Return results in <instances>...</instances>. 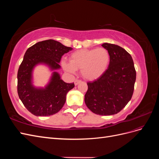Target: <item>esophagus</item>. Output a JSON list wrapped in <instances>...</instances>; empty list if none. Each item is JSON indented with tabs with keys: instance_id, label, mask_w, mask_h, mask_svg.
Returning a JSON list of instances; mask_svg holds the SVG:
<instances>
[{
	"instance_id": "1",
	"label": "esophagus",
	"mask_w": 159,
	"mask_h": 159,
	"mask_svg": "<svg viewBox=\"0 0 159 159\" xmlns=\"http://www.w3.org/2000/svg\"><path fill=\"white\" fill-rule=\"evenodd\" d=\"M81 80H75V81H74V84H75V85H78V84H80V82H81Z\"/></svg>"
}]
</instances>
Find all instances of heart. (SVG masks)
Instances as JSON below:
<instances>
[{
    "instance_id": "b5f03b06",
    "label": "heart",
    "mask_w": 159,
    "mask_h": 159,
    "mask_svg": "<svg viewBox=\"0 0 159 159\" xmlns=\"http://www.w3.org/2000/svg\"><path fill=\"white\" fill-rule=\"evenodd\" d=\"M110 62V54L104 48L81 49L72 53L70 61L63 60V68L71 73L80 69L81 74L88 80H95L107 70Z\"/></svg>"
}]
</instances>
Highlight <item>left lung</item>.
Here are the masks:
<instances>
[{
    "label": "left lung",
    "mask_w": 159,
    "mask_h": 159,
    "mask_svg": "<svg viewBox=\"0 0 159 159\" xmlns=\"http://www.w3.org/2000/svg\"><path fill=\"white\" fill-rule=\"evenodd\" d=\"M110 54L109 67L99 78L88 82L85 103L93 113L111 115L121 111L131 100L136 80L131 56L119 46L102 45Z\"/></svg>",
    "instance_id": "1"
}]
</instances>
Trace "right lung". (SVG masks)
Returning a JSON list of instances; mask_svg holds the SVG:
<instances>
[{"mask_svg":"<svg viewBox=\"0 0 159 159\" xmlns=\"http://www.w3.org/2000/svg\"><path fill=\"white\" fill-rule=\"evenodd\" d=\"M60 42L47 40L36 43L28 48L19 67L17 74V91L19 98L29 111L36 116H50L63 107L68 91L74 84H67L56 71L52 73L49 83L44 88L32 84V71L36 66L43 64L51 70L60 68L61 56L71 50Z\"/></svg>","mask_w":159,"mask_h":159,"instance_id":"1","label":"right lung"}]
</instances>
